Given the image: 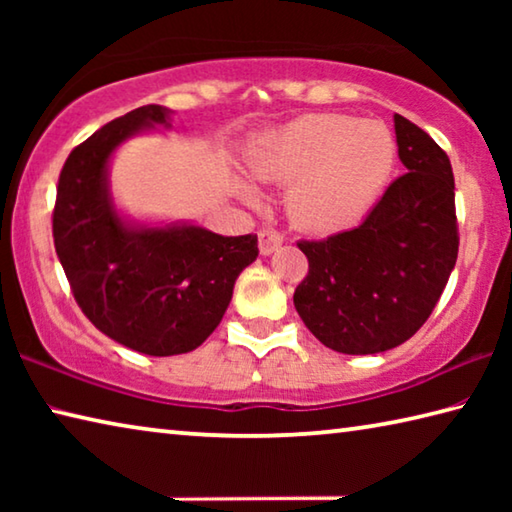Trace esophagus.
<instances>
[{"instance_id": "34e87169", "label": "esophagus", "mask_w": 512, "mask_h": 512, "mask_svg": "<svg viewBox=\"0 0 512 512\" xmlns=\"http://www.w3.org/2000/svg\"><path fill=\"white\" fill-rule=\"evenodd\" d=\"M280 246H282V237L277 235V232H273V230L259 232V253H262L264 257L273 255Z\"/></svg>"}]
</instances>
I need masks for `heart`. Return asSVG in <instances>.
Wrapping results in <instances>:
<instances>
[{
    "instance_id": "heart-1",
    "label": "heart",
    "mask_w": 512,
    "mask_h": 512,
    "mask_svg": "<svg viewBox=\"0 0 512 512\" xmlns=\"http://www.w3.org/2000/svg\"><path fill=\"white\" fill-rule=\"evenodd\" d=\"M397 144L386 124L345 115H307L275 128L250 153L255 176L289 185L287 207L307 230L332 232L359 221L393 176ZM237 194L257 205L262 192L237 178Z\"/></svg>"
}]
</instances>
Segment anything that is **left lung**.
Segmentation results:
<instances>
[{"instance_id": "1", "label": "left lung", "mask_w": 512, "mask_h": 512, "mask_svg": "<svg viewBox=\"0 0 512 512\" xmlns=\"http://www.w3.org/2000/svg\"><path fill=\"white\" fill-rule=\"evenodd\" d=\"M393 121L409 173L357 228L298 244L309 273L293 305L320 343L343 354H377L409 341L436 307L458 255L447 153L409 119Z\"/></svg>"}]
</instances>
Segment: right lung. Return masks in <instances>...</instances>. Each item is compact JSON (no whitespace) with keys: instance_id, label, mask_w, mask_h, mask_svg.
Returning a JSON list of instances; mask_svg holds the SVG:
<instances>
[{"instance_id":"right-lung-1","label":"right lung","mask_w":512,"mask_h":512,"mask_svg":"<svg viewBox=\"0 0 512 512\" xmlns=\"http://www.w3.org/2000/svg\"><path fill=\"white\" fill-rule=\"evenodd\" d=\"M173 112L142 106L69 153L58 180L54 244L74 298L112 341L149 357L196 350L257 259V235L223 237L192 221H137L115 203L110 164L121 144L171 128Z\"/></svg>"}]
</instances>
